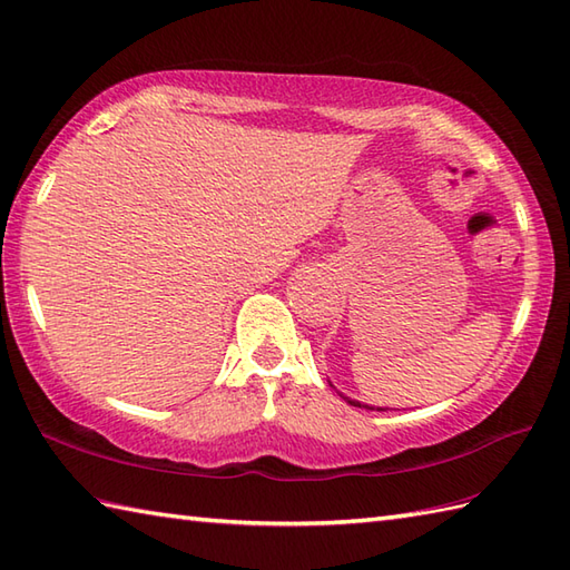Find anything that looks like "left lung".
<instances>
[{"label":"left lung","mask_w":570,"mask_h":570,"mask_svg":"<svg viewBox=\"0 0 570 570\" xmlns=\"http://www.w3.org/2000/svg\"><path fill=\"white\" fill-rule=\"evenodd\" d=\"M347 404H353V406H365V404H360V402H353V399H347ZM365 409H372V406H365ZM380 411H384V409H380Z\"/></svg>","instance_id":"1"}]
</instances>
